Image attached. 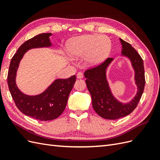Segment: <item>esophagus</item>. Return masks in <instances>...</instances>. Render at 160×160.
<instances>
[{"label": "esophagus", "mask_w": 160, "mask_h": 160, "mask_svg": "<svg viewBox=\"0 0 160 160\" xmlns=\"http://www.w3.org/2000/svg\"><path fill=\"white\" fill-rule=\"evenodd\" d=\"M83 77V74L81 72H79L77 74V79H82Z\"/></svg>", "instance_id": "34e87169"}]
</instances>
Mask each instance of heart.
<instances>
[{"mask_svg": "<svg viewBox=\"0 0 160 160\" xmlns=\"http://www.w3.org/2000/svg\"><path fill=\"white\" fill-rule=\"evenodd\" d=\"M111 47V41L108 37L86 35L72 40L67 47V50L74 57L85 55V63L93 66L101 63L108 57Z\"/></svg>", "mask_w": 160, "mask_h": 160, "instance_id": "heart-1", "label": "heart"}]
</instances>
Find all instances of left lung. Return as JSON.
Wrapping results in <instances>:
<instances>
[{"label":"left lung","mask_w":160,"mask_h":160,"mask_svg":"<svg viewBox=\"0 0 160 160\" xmlns=\"http://www.w3.org/2000/svg\"><path fill=\"white\" fill-rule=\"evenodd\" d=\"M122 54L128 57L135 72V80L138 93L128 103H120L113 96L106 79L105 70L113 60L108 58L98 66L87 69L84 72L85 83L91 95L92 105L95 112L106 119H117L130 114L138 106L144 90L146 79L143 61L138 52L129 43L120 38Z\"/></svg>","instance_id":"1"}]
</instances>
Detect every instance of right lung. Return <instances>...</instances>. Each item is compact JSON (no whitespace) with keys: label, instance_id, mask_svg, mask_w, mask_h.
Returning a JSON list of instances; mask_svg holds the SVG:
<instances>
[{"label":"right lung","instance_id":"right-lung-1","mask_svg":"<svg viewBox=\"0 0 160 160\" xmlns=\"http://www.w3.org/2000/svg\"><path fill=\"white\" fill-rule=\"evenodd\" d=\"M51 35L39 34L24 42L12 58L7 76L8 89L17 108L25 115L40 121L52 120L61 115L76 81L75 75L68 79H57L45 91L36 96L26 95L17 88L16 72L24 54L32 48L51 46L49 37Z\"/></svg>","mask_w":160,"mask_h":160}]
</instances>
